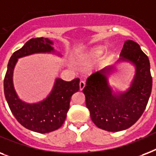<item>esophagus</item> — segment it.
Here are the masks:
<instances>
[{
	"mask_svg": "<svg viewBox=\"0 0 156 156\" xmlns=\"http://www.w3.org/2000/svg\"><path fill=\"white\" fill-rule=\"evenodd\" d=\"M84 86H85V82L83 81V80H80V89L82 90L84 88Z\"/></svg>",
	"mask_w": 156,
	"mask_h": 156,
	"instance_id": "1",
	"label": "esophagus"
}]
</instances>
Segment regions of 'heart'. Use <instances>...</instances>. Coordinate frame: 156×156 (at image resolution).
<instances>
[{
    "label": "heart",
    "instance_id": "b5f03b06",
    "mask_svg": "<svg viewBox=\"0 0 156 156\" xmlns=\"http://www.w3.org/2000/svg\"><path fill=\"white\" fill-rule=\"evenodd\" d=\"M102 54H103V49H94V51L92 52V56L98 57V56H101Z\"/></svg>",
    "mask_w": 156,
    "mask_h": 156
}]
</instances>
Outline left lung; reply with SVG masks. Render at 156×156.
Wrapping results in <instances>:
<instances>
[{"mask_svg": "<svg viewBox=\"0 0 156 156\" xmlns=\"http://www.w3.org/2000/svg\"><path fill=\"white\" fill-rule=\"evenodd\" d=\"M127 61L135 67L130 87L124 92L113 90L108 78L115 66ZM152 77L148 57L140 45L131 40L124 42L120 58L113 65L92 74L87 79L83 93L92 121L102 129L118 132L135 124L144 112L151 96Z\"/></svg>", "mask_w": 156, "mask_h": 156, "instance_id": "8db88e82", "label": "left lung"}]
</instances>
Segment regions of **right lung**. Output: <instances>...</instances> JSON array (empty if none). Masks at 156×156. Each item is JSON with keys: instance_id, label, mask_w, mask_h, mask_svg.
<instances>
[{"instance_id": "add662e5", "label": "right lung", "mask_w": 156, "mask_h": 156, "mask_svg": "<svg viewBox=\"0 0 156 156\" xmlns=\"http://www.w3.org/2000/svg\"><path fill=\"white\" fill-rule=\"evenodd\" d=\"M54 41L40 37L29 40L21 49L13 54L7 66L4 80L5 97L9 109L20 124L29 130L46 133L58 129L66 119L73 94L80 89V79L65 81L56 78L49 94L44 99L28 103L20 99L14 89L13 75L18 59L35 54H55Z\"/></svg>"}]
</instances>
